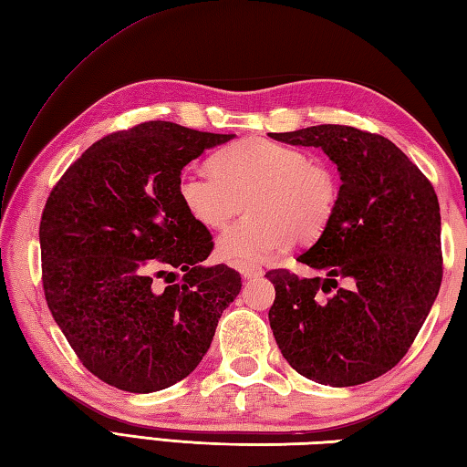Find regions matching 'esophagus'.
<instances>
[{
    "instance_id": "1",
    "label": "esophagus",
    "mask_w": 467,
    "mask_h": 467,
    "mask_svg": "<svg viewBox=\"0 0 467 467\" xmlns=\"http://www.w3.org/2000/svg\"><path fill=\"white\" fill-rule=\"evenodd\" d=\"M240 272L244 278H256L264 275V268L256 266V264H244V266H240Z\"/></svg>"
}]
</instances>
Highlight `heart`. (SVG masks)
<instances>
[{
	"instance_id": "heart-1",
	"label": "heart",
	"mask_w": 467,
	"mask_h": 467,
	"mask_svg": "<svg viewBox=\"0 0 467 467\" xmlns=\"http://www.w3.org/2000/svg\"><path fill=\"white\" fill-rule=\"evenodd\" d=\"M211 166L184 169L177 195L192 222L209 230H222L248 203L252 215L217 242V256L235 266L266 262L296 240H317L336 215V174L298 148L244 138L215 152Z\"/></svg>"
}]
</instances>
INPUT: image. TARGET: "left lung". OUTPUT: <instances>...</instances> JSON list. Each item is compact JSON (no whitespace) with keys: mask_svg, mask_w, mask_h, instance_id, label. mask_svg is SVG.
<instances>
[{"mask_svg":"<svg viewBox=\"0 0 467 467\" xmlns=\"http://www.w3.org/2000/svg\"><path fill=\"white\" fill-rule=\"evenodd\" d=\"M270 136L321 148L341 177L336 215L296 258L327 278L266 272L276 290L272 333L286 362L309 380L339 389L370 382L407 354L441 286L433 184L380 134L323 124ZM337 277L348 286L339 289Z\"/></svg>","mask_w":467,"mask_h":467,"instance_id":"left-lung-1","label":"left lung"}]
</instances>
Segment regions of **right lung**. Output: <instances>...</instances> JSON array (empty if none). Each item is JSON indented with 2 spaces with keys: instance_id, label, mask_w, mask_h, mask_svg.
Returning a JSON list of instances; mask_svg holds the SVG:
<instances>
[{
  "instance_id": "obj_1",
  "label": "right lung",
  "mask_w": 467,
  "mask_h": 467,
  "mask_svg": "<svg viewBox=\"0 0 467 467\" xmlns=\"http://www.w3.org/2000/svg\"><path fill=\"white\" fill-rule=\"evenodd\" d=\"M232 138L144 121L97 140L50 191L44 296L77 358L109 386L146 394L181 382L240 295V272L201 264L211 234L177 195L184 166ZM174 271L179 284L168 280ZM161 275L164 289L153 283Z\"/></svg>"
}]
</instances>
